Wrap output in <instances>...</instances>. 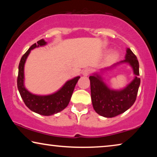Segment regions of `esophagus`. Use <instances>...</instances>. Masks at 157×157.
<instances>
[{"instance_id": "obj_1", "label": "esophagus", "mask_w": 157, "mask_h": 157, "mask_svg": "<svg viewBox=\"0 0 157 157\" xmlns=\"http://www.w3.org/2000/svg\"><path fill=\"white\" fill-rule=\"evenodd\" d=\"M91 70L90 69V68H85V69L82 71V75L83 76H88L90 74H91Z\"/></svg>"}]
</instances>
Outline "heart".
I'll use <instances>...</instances> for the list:
<instances>
[{
  "label": "heart",
  "instance_id": "heart-1",
  "mask_svg": "<svg viewBox=\"0 0 157 157\" xmlns=\"http://www.w3.org/2000/svg\"><path fill=\"white\" fill-rule=\"evenodd\" d=\"M118 56L117 53L116 52H111L108 55V56H107V59L109 60V61H113V60H115L117 59Z\"/></svg>",
  "mask_w": 157,
  "mask_h": 157
}]
</instances>
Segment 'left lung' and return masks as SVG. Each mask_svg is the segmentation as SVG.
Wrapping results in <instances>:
<instances>
[{
  "label": "left lung",
  "instance_id": "8db88e82",
  "mask_svg": "<svg viewBox=\"0 0 157 157\" xmlns=\"http://www.w3.org/2000/svg\"><path fill=\"white\" fill-rule=\"evenodd\" d=\"M123 63H127L132 67L135 75L134 78L123 89H111L104 81L105 72ZM139 76V61L136 56L128 48H126L125 59L123 61L101 68L100 71L94 73L92 76H89V79L92 105L96 112L104 117L112 118L127 111L136 101L140 85Z\"/></svg>",
  "mask_w": 157,
  "mask_h": 157
}]
</instances>
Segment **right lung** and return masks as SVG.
<instances>
[{
  "instance_id": "obj_1",
  "label": "right lung",
  "mask_w": 157,
  "mask_h": 157,
  "mask_svg": "<svg viewBox=\"0 0 157 157\" xmlns=\"http://www.w3.org/2000/svg\"><path fill=\"white\" fill-rule=\"evenodd\" d=\"M47 42L44 39L38 40L30 47L21 58L18 66V76L17 79L18 89L25 104L33 112L43 116H52L63 111L69 104L75 86L80 76H76L68 80L54 93L48 95H38L30 92L25 86L24 67L26 59L31 50L38 47L44 46Z\"/></svg>"
}]
</instances>
